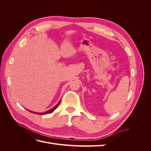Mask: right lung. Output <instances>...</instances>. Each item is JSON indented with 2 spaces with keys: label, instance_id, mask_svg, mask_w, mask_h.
I'll return each instance as SVG.
<instances>
[{
  "label": "right lung",
  "instance_id": "obj_1",
  "mask_svg": "<svg viewBox=\"0 0 151 151\" xmlns=\"http://www.w3.org/2000/svg\"><path fill=\"white\" fill-rule=\"evenodd\" d=\"M60 102H61V100L60 101H59L58 103H57V104L55 106H54L53 108H52L51 109H50V110H48V111H45V112H44V113H37V114H38V115H46V114H49V113H52L55 109L58 106V105L60 104ZM32 113H36H36H35V112H33V111H31Z\"/></svg>",
  "mask_w": 151,
  "mask_h": 151
}]
</instances>
